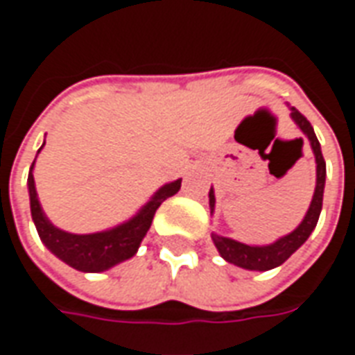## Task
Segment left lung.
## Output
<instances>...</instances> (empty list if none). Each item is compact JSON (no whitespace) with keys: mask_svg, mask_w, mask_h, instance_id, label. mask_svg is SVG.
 <instances>
[{"mask_svg":"<svg viewBox=\"0 0 355 355\" xmlns=\"http://www.w3.org/2000/svg\"><path fill=\"white\" fill-rule=\"evenodd\" d=\"M291 119L298 125V129L304 132V137L310 140L313 157H315V190H313V198L310 207L306 211L302 223L298 224L295 230L283 236V238L275 239L270 245H247L241 241H236L232 238H224L218 234H211L213 243L218 249V253L224 261L236 264L245 270H254V272H266L272 268L282 266L283 262L289 259L291 254L297 251L298 247L304 243L306 239L310 238V234L315 228V224L320 220L321 205H323V188H325V159L321 154L320 140L313 132V127L310 121L306 119L297 108H291ZM302 142V140H300ZM209 207H211V215L215 213V190L211 186L209 190Z\"/></svg>","mask_w":355,"mask_h":355,"instance_id":"left-lung-1","label":"left lung"}]
</instances>
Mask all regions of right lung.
<instances>
[{
    "label": "right lung",
    "mask_w": 355,
    "mask_h": 355,
    "mask_svg": "<svg viewBox=\"0 0 355 355\" xmlns=\"http://www.w3.org/2000/svg\"><path fill=\"white\" fill-rule=\"evenodd\" d=\"M43 146H45V142L42 144V148ZM42 148L37 150V154L42 152ZM34 165L35 159L28 173V193H30L32 220L35 224V230L40 234V239L57 259L80 272H85V274L104 272V270H110L119 262L129 261L131 257H135L146 232L152 226L157 207L167 198L175 196L180 190V182H182V178H177L169 184H163L139 209L137 215H132L129 220L117 224L114 228L94 232V234H72V232L57 228L43 213L42 203L37 200V192H35L34 175H32Z\"/></svg>",
    "instance_id": "right-lung-1"
}]
</instances>
